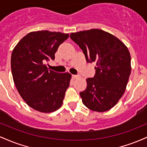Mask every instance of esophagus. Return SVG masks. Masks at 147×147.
I'll return each mask as SVG.
<instances>
[{"mask_svg": "<svg viewBox=\"0 0 147 147\" xmlns=\"http://www.w3.org/2000/svg\"><path fill=\"white\" fill-rule=\"evenodd\" d=\"M79 77H80V76H79V75H72V78H73L74 79L79 78Z\"/></svg>", "mask_w": 147, "mask_h": 147, "instance_id": "esophagus-1", "label": "esophagus"}]
</instances>
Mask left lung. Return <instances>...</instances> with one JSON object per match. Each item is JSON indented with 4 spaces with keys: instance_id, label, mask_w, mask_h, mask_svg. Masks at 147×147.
Returning <instances> with one entry per match:
<instances>
[{
    "instance_id": "obj_1",
    "label": "left lung",
    "mask_w": 147,
    "mask_h": 147,
    "mask_svg": "<svg viewBox=\"0 0 147 147\" xmlns=\"http://www.w3.org/2000/svg\"><path fill=\"white\" fill-rule=\"evenodd\" d=\"M70 38L83 50L87 62H94L95 75L86 79L80 92L88 109L105 112L114 107L124 93L131 71V55L125 44L99 29L71 33Z\"/></svg>"
}]
</instances>
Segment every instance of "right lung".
Wrapping results in <instances>:
<instances>
[{"instance_id":"obj_1","label":"right lung","mask_w":147,"mask_h":147,"mask_svg":"<svg viewBox=\"0 0 147 147\" xmlns=\"http://www.w3.org/2000/svg\"><path fill=\"white\" fill-rule=\"evenodd\" d=\"M69 37L48 30L32 32L13 50L11 68L18 93L30 107L45 113L54 112L63 104L72 75L48 70L46 62L55 59L60 44Z\"/></svg>"}]
</instances>
